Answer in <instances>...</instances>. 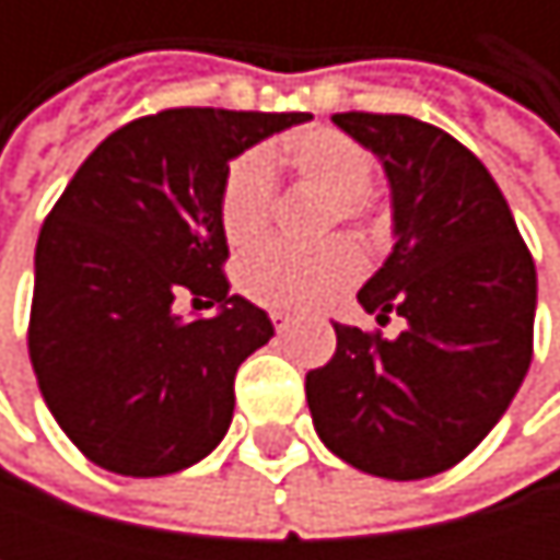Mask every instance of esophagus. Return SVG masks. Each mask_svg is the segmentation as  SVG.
I'll return each instance as SVG.
<instances>
[{"mask_svg":"<svg viewBox=\"0 0 560 560\" xmlns=\"http://www.w3.org/2000/svg\"><path fill=\"white\" fill-rule=\"evenodd\" d=\"M269 317H272V327H276V330H288V327H291V320H294L288 311H269Z\"/></svg>","mask_w":560,"mask_h":560,"instance_id":"esophagus-1","label":"esophagus"}]
</instances>
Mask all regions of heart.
Segmentation results:
<instances>
[{"label": "heart", "instance_id": "heart-1", "mask_svg": "<svg viewBox=\"0 0 560 560\" xmlns=\"http://www.w3.org/2000/svg\"><path fill=\"white\" fill-rule=\"evenodd\" d=\"M272 162L288 165L330 197V223L380 226V210L366 190L373 180V155L340 129L314 126L269 152H243L230 162L220 184V226L230 246H253L266 233L276 197ZM360 269L363 256L347 240H330L314 249L272 243L240 262V288L269 307H314L347 291Z\"/></svg>", "mask_w": 560, "mask_h": 560}]
</instances>
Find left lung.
<instances>
[{
    "mask_svg": "<svg viewBox=\"0 0 560 560\" xmlns=\"http://www.w3.org/2000/svg\"><path fill=\"white\" fill-rule=\"evenodd\" d=\"M389 177L392 246L357 294L398 337L334 324L307 373L314 431L350 467L424 480L460 464L503 418L532 363L538 281L503 190L454 136L411 116L337 113Z\"/></svg>",
    "mask_w": 560,
    "mask_h": 560,
    "instance_id": "8db88e82",
    "label": "left lung"
}]
</instances>
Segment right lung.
<instances>
[{
	"instance_id": "add662e5",
	"label": "right lung",
	"mask_w": 560,
	"mask_h": 560,
	"mask_svg": "<svg viewBox=\"0 0 560 560\" xmlns=\"http://www.w3.org/2000/svg\"><path fill=\"white\" fill-rule=\"evenodd\" d=\"M307 119L165 109L106 136L63 187L35 249L28 357L55 421L96 467L165 477L223 441L236 370L276 327L230 294L220 184L236 155ZM180 293L218 314L184 322Z\"/></svg>"
}]
</instances>
